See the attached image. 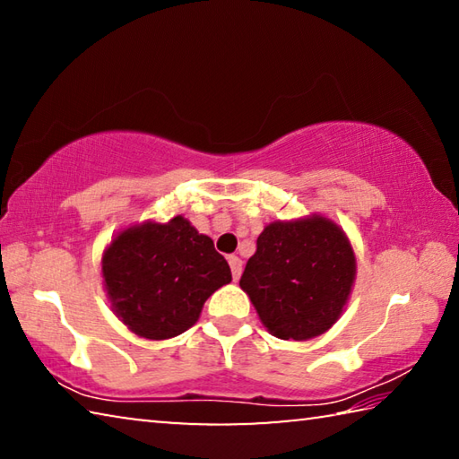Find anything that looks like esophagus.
I'll return each mask as SVG.
<instances>
[{"label":"esophagus","instance_id":"obj_1","mask_svg":"<svg viewBox=\"0 0 459 459\" xmlns=\"http://www.w3.org/2000/svg\"><path fill=\"white\" fill-rule=\"evenodd\" d=\"M229 265H230V271H232V279L238 281L240 273H243V261H240L237 255H232V257H229Z\"/></svg>","mask_w":459,"mask_h":459}]
</instances>
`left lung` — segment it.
<instances>
[{
	"label": "left lung",
	"instance_id": "obj_1",
	"mask_svg": "<svg viewBox=\"0 0 459 459\" xmlns=\"http://www.w3.org/2000/svg\"><path fill=\"white\" fill-rule=\"evenodd\" d=\"M356 277L346 232L320 214L267 224L247 261L240 290L281 340H309L338 322Z\"/></svg>",
	"mask_w": 459,
	"mask_h": 459
}]
</instances>
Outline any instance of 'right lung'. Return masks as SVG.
Returning <instances> with one entry per match:
<instances>
[{
	"instance_id": "obj_1",
	"label": "right lung",
	"mask_w": 459,
	"mask_h": 459,
	"mask_svg": "<svg viewBox=\"0 0 459 459\" xmlns=\"http://www.w3.org/2000/svg\"><path fill=\"white\" fill-rule=\"evenodd\" d=\"M100 265L115 316L147 340H168L192 328L204 301L232 279L212 238L184 216L121 230Z\"/></svg>"
}]
</instances>
